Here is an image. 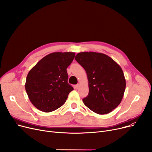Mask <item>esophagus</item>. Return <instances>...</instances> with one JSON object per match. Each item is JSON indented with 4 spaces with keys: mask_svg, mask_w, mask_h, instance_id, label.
Returning <instances> with one entry per match:
<instances>
[{
    "mask_svg": "<svg viewBox=\"0 0 152 152\" xmlns=\"http://www.w3.org/2000/svg\"><path fill=\"white\" fill-rule=\"evenodd\" d=\"M79 87V84H77V85L75 86V89H78Z\"/></svg>",
    "mask_w": 152,
    "mask_h": 152,
    "instance_id": "1",
    "label": "esophagus"
}]
</instances>
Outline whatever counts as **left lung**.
Wrapping results in <instances>:
<instances>
[{
  "label": "left lung",
  "mask_w": 152,
  "mask_h": 152,
  "mask_svg": "<svg viewBox=\"0 0 152 152\" xmlns=\"http://www.w3.org/2000/svg\"><path fill=\"white\" fill-rule=\"evenodd\" d=\"M75 60L84 68L89 92L84 105L99 115L110 113L121 103L126 89L123 71L109 56L102 53H78Z\"/></svg>",
  "instance_id": "8db88e82"
}]
</instances>
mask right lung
I'll return each mask as SVG.
<instances>
[{"label":"right lung","instance_id":"obj_1","mask_svg":"<svg viewBox=\"0 0 152 152\" xmlns=\"http://www.w3.org/2000/svg\"><path fill=\"white\" fill-rule=\"evenodd\" d=\"M74 52H53L46 55L26 77L25 89L29 100L38 110L49 113L65 103L73 87L68 83L66 68Z\"/></svg>","mask_w":152,"mask_h":152}]
</instances>
